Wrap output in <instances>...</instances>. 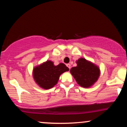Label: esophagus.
<instances>
[{"mask_svg": "<svg viewBox=\"0 0 127 127\" xmlns=\"http://www.w3.org/2000/svg\"><path fill=\"white\" fill-rule=\"evenodd\" d=\"M66 65H67V66L68 67V68H69V69H70V66H71V65L70 64H67Z\"/></svg>", "mask_w": 127, "mask_h": 127, "instance_id": "obj_1", "label": "esophagus"}]
</instances>
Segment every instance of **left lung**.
<instances>
[{
	"instance_id": "8db88e82",
	"label": "left lung",
	"mask_w": 127,
	"mask_h": 127,
	"mask_svg": "<svg viewBox=\"0 0 127 127\" xmlns=\"http://www.w3.org/2000/svg\"><path fill=\"white\" fill-rule=\"evenodd\" d=\"M77 66L70 69V73L80 86L89 88L95 83L100 76V69L97 65L85 59H79Z\"/></svg>"
}]
</instances>
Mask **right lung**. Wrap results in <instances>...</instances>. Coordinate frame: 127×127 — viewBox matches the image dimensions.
Instances as JSON below:
<instances>
[{
    "mask_svg": "<svg viewBox=\"0 0 127 127\" xmlns=\"http://www.w3.org/2000/svg\"><path fill=\"white\" fill-rule=\"evenodd\" d=\"M69 70L64 64L54 65L51 61L43 63L33 69V78L40 87L45 90L51 88L59 81L61 74Z\"/></svg>",
    "mask_w": 127,
    "mask_h": 127,
    "instance_id": "1",
    "label": "right lung"
}]
</instances>
